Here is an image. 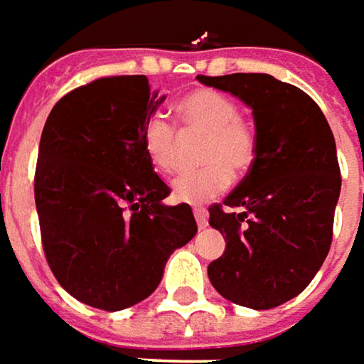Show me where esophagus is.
I'll return each mask as SVG.
<instances>
[{
	"label": "esophagus",
	"mask_w": 364,
	"mask_h": 364,
	"mask_svg": "<svg viewBox=\"0 0 364 364\" xmlns=\"http://www.w3.org/2000/svg\"><path fill=\"white\" fill-rule=\"evenodd\" d=\"M194 217H196V225H198V229H204L206 225H208V213H206V208H194Z\"/></svg>",
	"instance_id": "34e87169"
}]
</instances>
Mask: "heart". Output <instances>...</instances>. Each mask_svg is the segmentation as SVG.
I'll list each match as a JSON object with an SVG mask.
<instances>
[{
  "mask_svg": "<svg viewBox=\"0 0 364 364\" xmlns=\"http://www.w3.org/2000/svg\"><path fill=\"white\" fill-rule=\"evenodd\" d=\"M176 113L186 133L204 135L203 170L182 174L172 182L176 203L200 204L229 188L232 174H245L257 158L255 127L239 115L229 97L210 89H198L182 97ZM147 160L170 174L178 166V132L161 115H151L141 132Z\"/></svg>",
  "mask_w": 364,
  "mask_h": 364,
  "instance_id": "obj_1",
  "label": "heart"
}]
</instances>
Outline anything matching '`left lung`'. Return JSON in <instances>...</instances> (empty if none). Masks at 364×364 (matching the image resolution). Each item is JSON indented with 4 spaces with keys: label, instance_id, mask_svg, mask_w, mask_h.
<instances>
[{
    "label": "left lung",
    "instance_id": "obj_1",
    "mask_svg": "<svg viewBox=\"0 0 364 364\" xmlns=\"http://www.w3.org/2000/svg\"><path fill=\"white\" fill-rule=\"evenodd\" d=\"M196 78L243 101L257 133L255 164L225 207L208 208L227 241L208 279L232 304L269 310L301 294L328 255L341 196L334 135L306 92L272 75Z\"/></svg>",
    "mask_w": 364,
    "mask_h": 364
}]
</instances>
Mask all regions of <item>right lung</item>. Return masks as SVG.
<instances>
[{"label": "right lung", "instance_id": "1", "mask_svg": "<svg viewBox=\"0 0 364 364\" xmlns=\"http://www.w3.org/2000/svg\"><path fill=\"white\" fill-rule=\"evenodd\" d=\"M164 99L144 75L99 78L64 95L40 137L34 196L44 253L58 284L99 310L151 296L166 261L198 231L188 204H164L170 188L141 146Z\"/></svg>", "mask_w": 364, "mask_h": 364}]
</instances>
